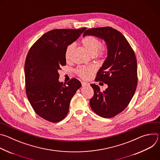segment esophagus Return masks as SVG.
Instances as JSON below:
<instances>
[{
  "label": "esophagus",
  "instance_id": "34e87169",
  "mask_svg": "<svg viewBox=\"0 0 160 160\" xmlns=\"http://www.w3.org/2000/svg\"><path fill=\"white\" fill-rule=\"evenodd\" d=\"M82 85L83 87L88 86V83H87V82H82Z\"/></svg>",
  "mask_w": 160,
  "mask_h": 160
}]
</instances>
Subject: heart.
I'll use <instances>...</instances> for the list:
<instances>
[{
	"label": "heart",
	"mask_w": 160,
	"mask_h": 160,
	"mask_svg": "<svg viewBox=\"0 0 160 160\" xmlns=\"http://www.w3.org/2000/svg\"><path fill=\"white\" fill-rule=\"evenodd\" d=\"M82 43L87 51L92 55L96 57H102L106 52V47L104 45H101V41L94 36H87L82 40ZM74 48V44H70L66 48L64 56L66 60L69 59L72 50ZM96 67L93 65L81 66L77 68L76 73L83 79H87L96 71Z\"/></svg>",
	"instance_id": "heart-1"
}]
</instances>
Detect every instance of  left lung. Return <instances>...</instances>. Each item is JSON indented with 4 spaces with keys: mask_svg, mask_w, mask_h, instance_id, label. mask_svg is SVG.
I'll return each instance as SVG.
<instances>
[{
    "mask_svg": "<svg viewBox=\"0 0 160 160\" xmlns=\"http://www.w3.org/2000/svg\"><path fill=\"white\" fill-rule=\"evenodd\" d=\"M104 39L108 57L98 71L96 81L108 85L101 92L98 85L90 84L94 96L90 106L99 116L109 118L122 112L133 98L138 85V65L133 50L119 31L106 27L87 30L83 35Z\"/></svg>",
    "mask_w": 160,
    "mask_h": 160,
    "instance_id": "obj_1",
    "label": "left lung"
}]
</instances>
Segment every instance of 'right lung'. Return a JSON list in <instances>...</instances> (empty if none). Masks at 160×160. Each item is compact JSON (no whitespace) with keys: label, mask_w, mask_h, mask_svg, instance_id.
I'll return each instance as SVG.
<instances>
[{"label":"right lung","mask_w":160,"mask_h":160,"mask_svg":"<svg viewBox=\"0 0 160 160\" xmlns=\"http://www.w3.org/2000/svg\"><path fill=\"white\" fill-rule=\"evenodd\" d=\"M86 30L55 29L40 37L31 47L25 64V88L28 101L41 118L57 123L63 120L70 101L82 84L76 78L59 82V70L66 64V48Z\"/></svg>","instance_id":"1"}]
</instances>
